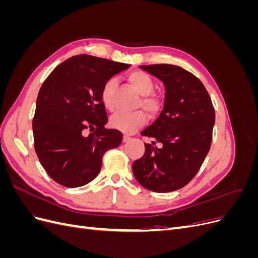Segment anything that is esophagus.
<instances>
[{"instance_id": "34e87169", "label": "esophagus", "mask_w": 258, "mask_h": 258, "mask_svg": "<svg viewBox=\"0 0 258 258\" xmlns=\"http://www.w3.org/2000/svg\"><path fill=\"white\" fill-rule=\"evenodd\" d=\"M130 137L129 136H123V138H122V141L126 143V142H128V141H130Z\"/></svg>"}]
</instances>
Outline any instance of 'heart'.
Wrapping results in <instances>:
<instances>
[{"instance_id": "1", "label": "heart", "mask_w": 258, "mask_h": 258, "mask_svg": "<svg viewBox=\"0 0 258 258\" xmlns=\"http://www.w3.org/2000/svg\"><path fill=\"white\" fill-rule=\"evenodd\" d=\"M127 80L129 84L134 87L140 95L141 100L139 101L138 107L144 108L146 113L152 116L157 115L161 107L162 102L158 96L153 93L155 89V84L152 77L142 71H134L128 74ZM115 89L116 80H107L102 89H101V101L107 110H114L115 107ZM147 118L143 111H136L132 113L127 112H117L111 116L110 126L122 134H132L139 128H141L146 122Z\"/></svg>"}]
</instances>
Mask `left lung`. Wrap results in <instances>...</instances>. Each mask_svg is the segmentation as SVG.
I'll list each match as a JSON object with an SVG mask.
<instances>
[{"label": "left lung", "mask_w": 258, "mask_h": 258, "mask_svg": "<svg viewBox=\"0 0 258 258\" xmlns=\"http://www.w3.org/2000/svg\"><path fill=\"white\" fill-rule=\"evenodd\" d=\"M166 87L165 106L153 124L141 132L152 138L145 153L132 163L137 181L156 192L182 188L197 174L210 151L215 112L198 77L172 64L140 67ZM158 142L162 146L155 147Z\"/></svg>", "instance_id": "8db88e82"}]
</instances>
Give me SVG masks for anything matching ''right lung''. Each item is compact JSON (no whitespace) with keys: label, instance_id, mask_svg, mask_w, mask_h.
I'll return each instance as SVG.
<instances>
[{"label":"right lung","instance_id":"1","mask_svg":"<svg viewBox=\"0 0 258 258\" xmlns=\"http://www.w3.org/2000/svg\"><path fill=\"white\" fill-rule=\"evenodd\" d=\"M130 66L90 54L60 63L38 91L32 121L34 148L41 165L58 184L81 187L102 167L106 151L119 146L121 132L106 129L101 101L104 83ZM91 134L85 136V130Z\"/></svg>","mask_w":258,"mask_h":258}]
</instances>
